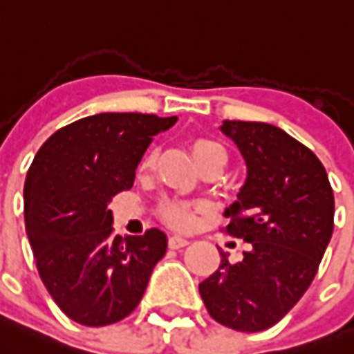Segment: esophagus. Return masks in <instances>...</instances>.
I'll return each mask as SVG.
<instances>
[{"instance_id":"obj_1","label":"esophagus","mask_w":354,"mask_h":354,"mask_svg":"<svg viewBox=\"0 0 354 354\" xmlns=\"http://www.w3.org/2000/svg\"><path fill=\"white\" fill-rule=\"evenodd\" d=\"M188 240H186V238H183V236H177V234H174V236H169V240H168V245L171 249H180V248H185V245H188Z\"/></svg>"}]
</instances>
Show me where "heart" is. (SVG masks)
I'll list each match as a JSON object with an SVG mask.
<instances>
[{"mask_svg": "<svg viewBox=\"0 0 354 354\" xmlns=\"http://www.w3.org/2000/svg\"><path fill=\"white\" fill-rule=\"evenodd\" d=\"M192 155L197 164L210 160V158H221L227 160L225 147L221 146L220 142L214 138H207V136H197L190 142ZM155 166V149H147L146 155L140 160L138 169L140 171H149ZM158 214L168 225L175 229H190L196 221V210L190 203L183 201H164L158 207Z\"/></svg>", "mask_w": 354, "mask_h": 354, "instance_id": "heart-1", "label": "heart"}]
</instances>
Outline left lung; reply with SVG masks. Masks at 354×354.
Returning <instances> with one entry per match:
<instances>
[{
	"instance_id": "left-lung-1",
	"label": "left lung",
	"mask_w": 354,
	"mask_h": 354,
	"mask_svg": "<svg viewBox=\"0 0 354 354\" xmlns=\"http://www.w3.org/2000/svg\"><path fill=\"white\" fill-rule=\"evenodd\" d=\"M223 134L248 164L238 199L225 208L227 234L249 243L199 284L208 314L242 333L273 327L314 281L334 229V194L319 158L282 129L225 120Z\"/></svg>"
}]
</instances>
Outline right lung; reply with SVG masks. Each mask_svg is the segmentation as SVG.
Returning <instances> with one entry per match:
<instances>
[{
	"label": "right lung",
	"instance_id": "obj_1",
	"mask_svg": "<svg viewBox=\"0 0 354 354\" xmlns=\"http://www.w3.org/2000/svg\"><path fill=\"white\" fill-rule=\"evenodd\" d=\"M177 116L103 112L53 133L32 158L24 212L38 273L73 322L103 327L127 317L166 254L158 229L114 236L112 197L133 186L153 136Z\"/></svg>",
	"mask_w": 354,
	"mask_h": 354
}]
</instances>
